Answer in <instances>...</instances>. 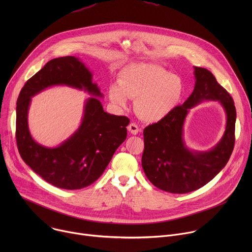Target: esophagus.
Returning a JSON list of instances; mask_svg holds the SVG:
<instances>
[{"instance_id": "obj_1", "label": "esophagus", "mask_w": 252, "mask_h": 252, "mask_svg": "<svg viewBox=\"0 0 252 252\" xmlns=\"http://www.w3.org/2000/svg\"><path fill=\"white\" fill-rule=\"evenodd\" d=\"M127 130H128L130 133H132V134H137L138 131H139V128H138V126H137L136 124L131 123V124H129V125L127 126Z\"/></svg>"}]
</instances>
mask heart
Wrapping results in <instances>:
<instances>
[{
    "mask_svg": "<svg viewBox=\"0 0 252 252\" xmlns=\"http://www.w3.org/2000/svg\"><path fill=\"white\" fill-rule=\"evenodd\" d=\"M185 86L182 79L156 63H131L120 71L119 84L109 88L111 101L126 107L133 98L134 111L145 122L156 123L169 116L182 101Z\"/></svg>",
    "mask_w": 252,
    "mask_h": 252,
    "instance_id": "b5f03b06",
    "label": "heart"
}]
</instances>
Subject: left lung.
<instances>
[{"label": "left lung", "instance_id": "obj_1", "mask_svg": "<svg viewBox=\"0 0 252 252\" xmlns=\"http://www.w3.org/2000/svg\"><path fill=\"white\" fill-rule=\"evenodd\" d=\"M194 77L189 97L169 116L143 129V171L155 187L171 193H188L205 186L225 166L234 148L236 111L232 97L208 69L194 66ZM202 100H219L223 104L227 127L210 151H189L182 138L183 124L189 109Z\"/></svg>", "mask_w": 252, "mask_h": 252}]
</instances>
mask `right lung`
<instances>
[{
	"instance_id": "right-lung-1",
	"label": "right lung",
	"mask_w": 252,
	"mask_h": 252,
	"mask_svg": "<svg viewBox=\"0 0 252 252\" xmlns=\"http://www.w3.org/2000/svg\"><path fill=\"white\" fill-rule=\"evenodd\" d=\"M85 90L101 97L92 73L75 57L51 60L27 81L17 100L16 139L23 160L44 181L63 189H81L94 184L126 138L129 120L103 112L98 98L90 97L78 130L58 148L35 142L28 126L31 97L52 86Z\"/></svg>"
}]
</instances>
